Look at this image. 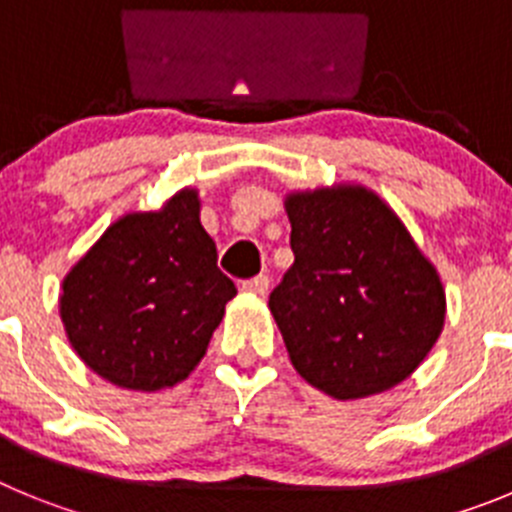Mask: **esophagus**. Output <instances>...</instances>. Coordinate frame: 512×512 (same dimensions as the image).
I'll return each mask as SVG.
<instances>
[{
  "label": "esophagus",
  "instance_id": "obj_1",
  "mask_svg": "<svg viewBox=\"0 0 512 512\" xmlns=\"http://www.w3.org/2000/svg\"><path fill=\"white\" fill-rule=\"evenodd\" d=\"M269 287H271V279L266 277V274H259V277L246 279V282H243V292H248V295L264 297L266 292H269Z\"/></svg>",
  "mask_w": 512,
  "mask_h": 512
}]
</instances>
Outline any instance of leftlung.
I'll return each instance as SVG.
<instances>
[{
    "label": "left lung",
    "instance_id": "obj_1",
    "mask_svg": "<svg viewBox=\"0 0 512 512\" xmlns=\"http://www.w3.org/2000/svg\"><path fill=\"white\" fill-rule=\"evenodd\" d=\"M284 210L295 264L269 310L297 374L336 400L405 382L443 330L436 266L395 210L361 184L292 192Z\"/></svg>",
    "mask_w": 512,
    "mask_h": 512
}]
</instances>
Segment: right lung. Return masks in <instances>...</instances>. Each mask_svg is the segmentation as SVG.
<instances>
[{
    "label": "right lung",
    "mask_w": 512,
    "mask_h": 512,
    "mask_svg": "<svg viewBox=\"0 0 512 512\" xmlns=\"http://www.w3.org/2000/svg\"><path fill=\"white\" fill-rule=\"evenodd\" d=\"M61 287V320L79 359L138 392L187 379L235 297L189 187L161 210L115 220Z\"/></svg>",
    "instance_id": "obj_1"
}]
</instances>
